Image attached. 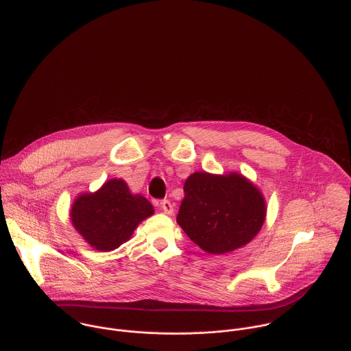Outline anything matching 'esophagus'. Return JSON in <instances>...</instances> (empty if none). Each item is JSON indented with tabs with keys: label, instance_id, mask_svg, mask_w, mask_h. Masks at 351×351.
I'll return each instance as SVG.
<instances>
[{
	"label": "esophagus",
	"instance_id": "obj_1",
	"mask_svg": "<svg viewBox=\"0 0 351 351\" xmlns=\"http://www.w3.org/2000/svg\"><path fill=\"white\" fill-rule=\"evenodd\" d=\"M160 205H161V209H162V212H164L165 215H172V212H173V205L171 204V201L162 199V201L160 202Z\"/></svg>",
	"mask_w": 351,
	"mask_h": 351
}]
</instances>
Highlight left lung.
<instances>
[{
  "mask_svg": "<svg viewBox=\"0 0 351 351\" xmlns=\"http://www.w3.org/2000/svg\"><path fill=\"white\" fill-rule=\"evenodd\" d=\"M265 220L261 193L243 176L195 172L184 183L178 224L210 254H224L250 242Z\"/></svg>",
  "mask_w": 351,
  "mask_h": 351,
  "instance_id": "8db88e82",
  "label": "left lung"
}]
</instances>
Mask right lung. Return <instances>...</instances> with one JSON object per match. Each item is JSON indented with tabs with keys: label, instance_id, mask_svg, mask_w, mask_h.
I'll return each mask as SVG.
<instances>
[{
	"label": "right lung",
	"instance_id": "obj_1",
	"mask_svg": "<svg viewBox=\"0 0 351 351\" xmlns=\"http://www.w3.org/2000/svg\"><path fill=\"white\" fill-rule=\"evenodd\" d=\"M152 215V204L142 195H132L121 179L109 180L94 194L80 195L71 209L73 227L101 252L117 249Z\"/></svg>",
	"mask_w": 351,
	"mask_h": 351
}]
</instances>
